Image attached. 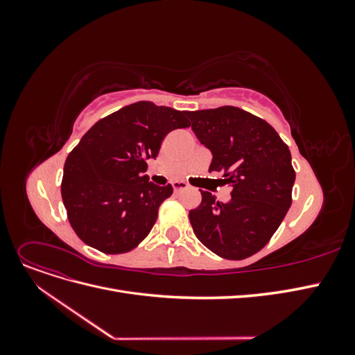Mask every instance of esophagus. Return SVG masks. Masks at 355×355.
I'll return each instance as SVG.
<instances>
[{"label": "esophagus", "instance_id": "esophagus-1", "mask_svg": "<svg viewBox=\"0 0 355 355\" xmlns=\"http://www.w3.org/2000/svg\"><path fill=\"white\" fill-rule=\"evenodd\" d=\"M171 187H173L175 192H180V191L189 188V185L187 184V182H184V180H175L173 184H171Z\"/></svg>", "mask_w": 355, "mask_h": 355}]
</instances>
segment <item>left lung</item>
<instances>
[{
    "label": "left lung",
    "mask_w": 355,
    "mask_h": 355,
    "mask_svg": "<svg viewBox=\"0 0 355 355\" xmlns=\"http://www.w3.org/2000/svg\"><path fill=\"white\" fill-rule=\"evenodd\" d=\"M189 125L211 153L210 171L232 188L228 202L201 191L189 210L197 239L225 259H245L270 241L292 204L295 170L288 146L262 118L235 106L188 112Z\"/></svg>",
    "instance_id": "left-lung-1"
}]
</instances>
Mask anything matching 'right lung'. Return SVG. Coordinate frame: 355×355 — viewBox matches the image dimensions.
<instances>
[{
  "label": "right lung",
  "instance_id": "obj_1",
  "mask_svg": "<svg viewBox=\"0 0 355 355\" xmlns=\"http://www.w3.org/2000/svg\"><path fill=\"white\" fill-rule=\"evenodd\" d=\"M188 111L136 102L102 118L65 161L62 200L78 237L103 253H125L151 232L171 185L149 182L146 159L176 128L189 127Z\"/></svg>",
  "mask_w": 355,
  "mask_h": 355
}]
</instances>
